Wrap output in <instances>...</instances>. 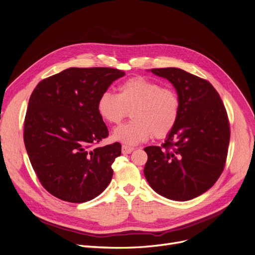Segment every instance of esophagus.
<instances>
[{
    "mask_svg": "<svg viewBox=\"0 0 255 255\" xmlns=\"http://www.w3.org/2000/svg\"><path fill=\"white\" fill-rule=\"evenodd\" d=\"M132 150H134V148L128 147V146H127V145H123V147H121V151H123V153H125V154L130 153Z\"/></svg>",
    "mask_w": 255,
    "mask_h": 255,
    "instance_id": "esophagus-1",
    "label": "esophagus"
}]
</instances>
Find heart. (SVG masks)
I'll list each match as a JSON object with an SVG mask.
<instances>
[{
    "instance_id": "heart-1",
    "label": "heart",
    "mask_w": 255,
    "mask_h": 255,
    "mask_svg": "<svg viewBox=\"0 0 255 255\" xmlns=\"http://www.w3.org/2000/svg\"><path fill=\"white\" fill-rule=\"evenodd\" d=\"M178 93L145 77H132L121 83L118 93L105 91L98 100L100 116L118 125L130 113L132 120L114 129L112 138L129 146L162 139L171 134L180 115Z\"/></svg>"
}]
</instances>
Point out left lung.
<instances>
[{
  "instance_id": "left-lung-1",
  "label": "left lung",
  "mask_w": 255,
  "mask_h": 255,
  "mask_svg": "<svg viewBox=\"0 0 255 255\" xmlns=\"http://www.w3.org/2000/svg\"><path fill=\"white\" fill-rule=\"evenodd\" d=\"M151 72L172 83L181 108L165 143L144 148V175L160 195L190 200L212 188L224 170L230 138L226 109L207 80L174 67L152 68Z\"/></svg>"
}]
</instances>
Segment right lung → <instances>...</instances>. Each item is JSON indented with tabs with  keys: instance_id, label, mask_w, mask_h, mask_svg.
<instances>
[{
	"instance_id": "1",
	"label": "right lung",
	"mask_w": 255,
	"mask_h": 255,
	"mask_svg": "<svg viewBox=\"0 0 255 255\" xmlns=\"http://www.w3.org/2000/svg\"><path fill=\"white\" fill-rule=\"evenodd\" d=\"M124 76L117 68L71 67L40 81L33 90L23 142L36 175L55 197L86 202L110 184L121 145L96 146L109 136L98 100Z\"/></svg>"
}]
</instances>
